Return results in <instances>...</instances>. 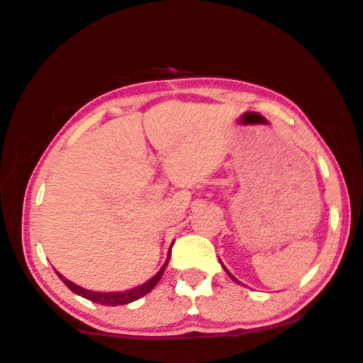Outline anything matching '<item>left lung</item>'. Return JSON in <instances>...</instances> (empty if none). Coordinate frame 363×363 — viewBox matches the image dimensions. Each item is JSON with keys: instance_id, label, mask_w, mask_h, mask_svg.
<instances>
[{"instance_id": "8db88e82", "label": "left lung", "mask_w": 363, "mask_h": 363, "mask_svg": "<svg viewBox=\"0 0 363 363\" xmlns=\"http://www.w3.org/2000/svg\"><path fill=\"white\" fill-rule=\"evenodd\" d=\"M225 272H227V269H225ZM227 273H228V272H227ZM228 274H230V273H228ZM230 277H232V274H230ZM232 280H235V278H234V277H232ZM235 281H237V280H235ZM237 283H239V281H237Z\"/></svg>"}]
</instances>
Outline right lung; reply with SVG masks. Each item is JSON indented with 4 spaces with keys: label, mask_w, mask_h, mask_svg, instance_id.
<instances>
[{
    "label": "right lung",
    "mask_w": 363,
    "mask_h": 363,
    "mask_svg": "<svg viewBox=\"0 0 363 363\" xmlns=\"http://www.w3.org/2000/svg\"><path fill=\"white\" fill-rule=\"evenodd\" d=\"M169 259H170V254H169L167 261H165L164 266H162V268H160V272H158L153 278H150L147 283H143V285L136 286V289L124 290V291H91V290H85V289H82V286L74 285L73 281H69L68 278L62 277L61 273H57V277L61 278L62 283H65V285L68 286L69 290L74 291V294H77V295H82V297L89 298V301H91V302L102 303V306H112V307H114V306H124V303L138 301L140 297H143V295H147L148 291L153 290V286H155L157 283L160 281L162 274H164L165 268H167Z\"/></svg>",
    "instance_id": "obj_1"
}]
</instances>
